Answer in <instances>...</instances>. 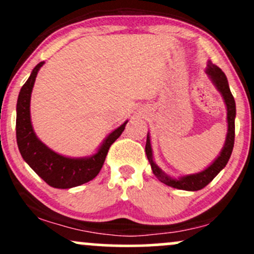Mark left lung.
<instances>
[{
	"label": "left lung",
	"instance_id": "8db88e82",
	"mask_svg": "<svg viewBox=\"0 0 254 254\" xmlns=\"http://www.w3.org/2000/svg\"><path fill=\"white\" fill-rule=\"evenodd\" d=\"M205 74H207L208 78L210 79L215 89L220 92L221 97H223L224 103H225L226 107V122H228V132H226L225 143H224L219 156L212 162V164L208 165L202 172L196 173V174L184 175L180 176V178H173V176L165 174L161 168L156 164V162H154L153 151H152L151 146V137H149V134H147L145 151L149 164H151L152 172H153V174L156 175V178L161 183L170 186V188L179 189V190L198 191L203 189L204 186H207L228 164L234 148L236 105H235L234 96L230 91V87H229L228 79H226V75L223 73V70L212 62H208L207 68H205Z\"/></svg>",
	"mask_w": 254,
	"mask_h": 254
}]
</instances>
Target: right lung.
<instances>
[{
	"label": "right lung",
	"mask_w": 254,
	"mask_h": 254,
	"mask_svg": "<svg viewBox=\"0 0 254 254\" xmlns=\"http://www.w3.org/2000/svg\"><path fill=\"white\" fill-rule=\"evenodd\" d=\"M40 62L20 89L17 101V143L23 159L42 180L56 189H71L89 183L97 176L105 163L112 143L124 131L127 122L111 132L102 141L96 153L87 157H66L47 147L34 131L30 117V100L34 84L40 68Z\"/></svg>",
	"instance_id": "1"
}]
</instances>
